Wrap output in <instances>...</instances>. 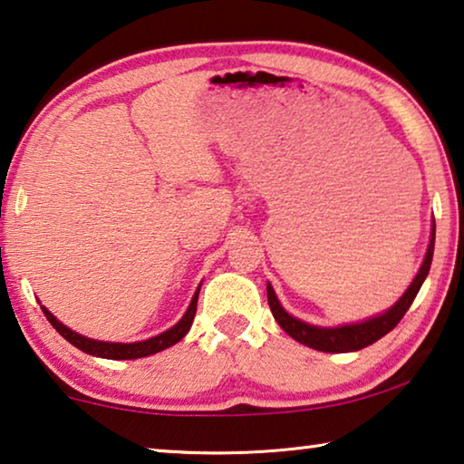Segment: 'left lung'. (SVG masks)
Returning a JSON list of instances; mask_svg holds the SVG:
<instances>
[{
	"label": "left lung",
	"instance_id": "left-lung-1",
	"mask_svg": "<svg viewBox=\"0 0 464 464\" xmlns=\"http://www.w3.org/2000/svg\"><path fill=\"white\" fill-rule=\"evenodd\" d=\"M433 244H436V225H431L428 252H425L423 264L419 266L413 283L407 286V291L402 293L401 299L396 301L392 307H388V310L382 314L372 315V318L353 322V324H341V326L307 324V322L295 318V315H291L285 310L281 301L276 297L275 289H272V285L268 283L266 293H268L270 312L278 322V326H281L291 338H295L297 343L305 344V347H312L322 353H349V351L363 349L367 344H373L376 341H380L382 336L391 333V330L399 324L402 315L407 314L411 304H413V299L417 297L419 289H421L425 276H428L430 272L431 258H433Z\"/></svg>",
	"mask_w": 464,
	"mask_h": 464
}]
</instances>
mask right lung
<instances>
[{"instance_id": "1", "label": "right lung", "mask_w": 464, "mask_h": 464, "mask_svg": "<svg viewBox=\"0 0 464 464\" xmlns=\"http://www.w3.org/2000/svg\"><path fill=\"white\" fill-rule=\"evenodd\" d=\"M200 286L196 289L186 314L181 315V320L178 322V324L165 330V333L146 338V341H138V343H109V341H97V338H88L84 334H78L76 330H72L65 324H62V322L57 320L45 305H41V310H43V314L47 315L51 326H53L57 333H60L65 338V341L72 343L76 349L88 353V355L102 357V359H140V357H149V355H154V353L169 349L171 344L179 343L181 338L188 334V330L192 328V322H194V315H196L198 293H200Z\"/></svg>"}]
</instances>
